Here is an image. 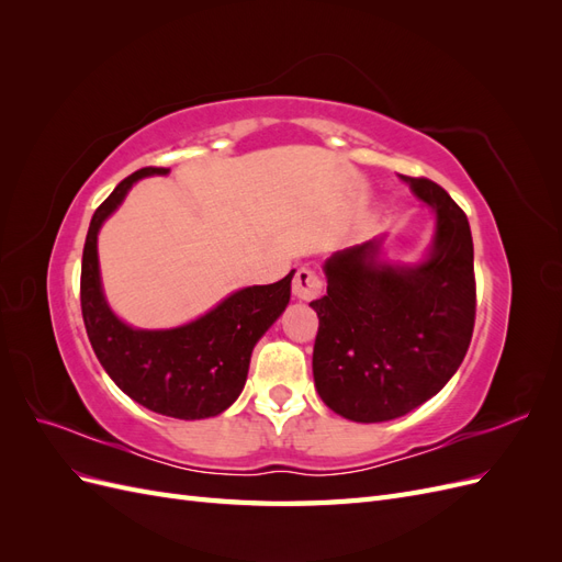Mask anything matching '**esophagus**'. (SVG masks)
<instances>
[{"instance_id":"esophagus-1","label":"esophagus","mask_w":562,"mask_h":562,"mask_svg":"<svg viewBox=\"0 0 562 562\" xmlns=\"http://www.w3.org/2000/svg\"><path fill=\"white\" fill-rule=\"evenodd\" d=\"M321 291H323V283H321V277L316 274L314 269H310V267H300V269L295 271V279H293V295H295L297 300H304V302L316 300V297L321 295Z\"/></svg>"}]
</instances>
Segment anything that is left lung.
Masks as SVG:
<instances>
[{
    "label": "left lung",
    "mask_w": 562,
    "mask_h": 562,
    "mask_svg": "<svg viewBox=\"0 0 562 562\" xmlns=\"http://www.w3.org/2000/svg\"><path fill=\"white\" fill-rule=\"evenodd\" d=\"M434 209L429 258L380 262V241L333 252L328 293L314 300V384L351 422L403 417L436 396L462 366L475 321L473 241L464 211L443 187L401 176Z\"/></svg>",
    "instance_id": "obj_1"
}]
</instances>
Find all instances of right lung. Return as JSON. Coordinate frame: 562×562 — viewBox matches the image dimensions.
Returning <instances> with one entry per match:
<instances>
[{
	"label": "right lung",
	"instance_id": "1",
	"mask_svg": "<svg viewBox=\"0 0 562 562\" xmlns=\"http://www.w3.org/2000/svg\"><path fill=\"white\" fill-rule=\"evenodd\" d=\"M166 173L168 168H140L95 209L81 258V316L100 366L126 396L166 417L203 419L239 398L252 347L283 314L295 271L277 283L241 288L180 328L135 330L119 321L100 285L98 232L135 180Z\"/></svg>",
	"mask_w": 562,
	"mask_h": 562
}]
</instances>
